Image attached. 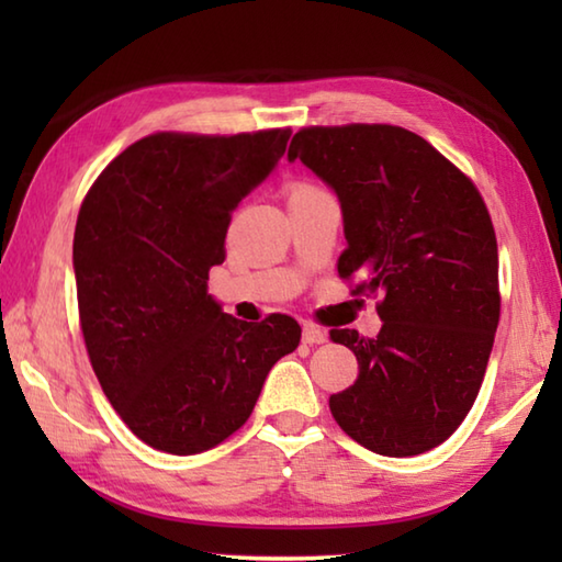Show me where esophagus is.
Segmentation results:
<instances>
[{
    "label": "esophagus",
    "instance_id": "34e87169",
    "mask_svg": "<svg viewBox=\"0 0 562 562\" xmlns=\"http://www.w3.org/2000/svg\"><path fill=\"white\" fill-rule=\"evenodd\" d=\"M302 341H304V345H325L327 335H325V329H319L317 325H312V322H304Z\"/></svg>",
    "mask_w": 562,
    "mask_h": 562
}]
</instances>
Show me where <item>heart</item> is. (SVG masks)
<instances>
[{
  "instance_id": "obj_1",
  "label": "heart",
  "mask_w": 562,
  "mask_h": 562,
  "mask_svg": "<svg viewBox=\"0 0 562 562\" xmlns=\"http://www.w3.org/2000/svg\"><path fill=\"white\" fill-rule=\"evenodd\" d=\"M310 190H317V186H312V183H292L290 190H288V195H294V193H310Z\"/></svg>"
}]
</instances>
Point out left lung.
Here are the masks:
<instances>
[{"instance_id": "8db88e82", "label": "left lung", "mask_w": 562, "mask_h": 562, "mask_svg": "<svg viewBox=\"0 0 562 562\" xmlns=\"http://www.w3.org/2000/svg\"><path fill=\"white\" fill-rule=\"evenodd\" d=\"M300 158L335 190L345 217L341 280L379 294L374 339L331 329L359 361L329 396L341 431L382 456H416L459 429L479 396L501 317L498 245L473 180L429 140L389 123L310 126Z\"/></svg>"}]
</instances>
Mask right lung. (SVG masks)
<instances>
[{
  "label": "right lung",
  "instance_id": "right-lung-1",
  "mask_svg": "<svg viewBox=\"0 0 562 562\" xmlns=\"http://www.w3.org/2000/svg\"><path fill=\"white\" fill-rule=\"evenodd\" d=\"M290 133H150L83 198L74 233L83 341L111 406L158 451L223 443L250 418L274 361L300 345L297 319L243 322L207 294L233 211Z\"/></svg>",
  "mask_w": 562,
  "mask_h": 562
}]
</instances>
